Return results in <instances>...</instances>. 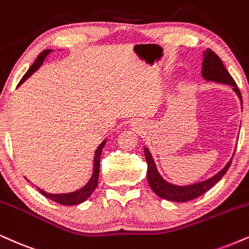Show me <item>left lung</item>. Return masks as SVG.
<instances>
[{"label": "left lung", "instance_id": "left-lung-1", "mask_svg": "<svg viewBox=\"0 0 249 249\" xmlns=\"http://www.w3.org/2000/svg\"><path fill=\"white\" fill-rule=\"evenodd\" d=\"M202 75L205 80L208 81H215L219 83H225V85H230L233 87V90L236 92L239 98H241L240 90H239L238 86H236L235 81L233 77L230 75V73L224 66L223 61H221L219 56H218L213 51L208 49L204 52V60H203V67H202ZM242 103V101H241ZM145 158L146 162H147V181L149 187L152 190L158 195L161 198L167 200H173V202H188V200L195 199L197 197L202 196L205 194L209 189H211L213 185L220 181V178L225 175L227 169L230 168L232 159L229 161V163L220 170L219 173L215 174L211 178L206 179V181L199 182V183L191 184V185H184V187H178V185L170 184L166 182L161 178L159 174L157 167H155L154 160L152 158L151 152L148 148H145ZM234 157V154H233Z\"/></svg>", "mask_w": 249, "mask_h": 249}]
</instances>
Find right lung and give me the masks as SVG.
Segmentation results:
<instances>
[{
    "mask_svg": "<svg viewBox=\"0 0 249 249\" xmlns=\"http://www.w3.org/2000/svg\"><path fill=\"white\" fill-rule=\"evenodd\" d=\"M51 52H52V50H45L40 53V54L38 55V58L36 59V61L34 62V65H32L31 67L29 68V71H26L25 75H24L22 77V80L19 81L18 86L22 85L24 81L28 79V77L31 76L32 74H34L35 71H37L39 67H40L41 64L44 62L45 58H46V55ZM104 145H106V140H104V142H102L100 146H98L97 149H96L95 158H94V170H92V175H91L90 179H89V182L85 185V187L81 188L80 190L74 191V193L59 194V195H55V194L53 195V194L45 193V191H43V190L39 189V188H38V190L40 191V194H43L45 197H47L49 199L53 200V202L59 203V204H61V205H76V204H80V203L85 202L86 199H88L89 196H90V195L94 193L96 187H97L98 175H100V160H101L102 149H103Z\"/></svg>",
    "mask_w": 249,
    "mask_h": 249,
    "instance_id": "right-lung-1",
    "label": "right lung"
}]
</instances>
